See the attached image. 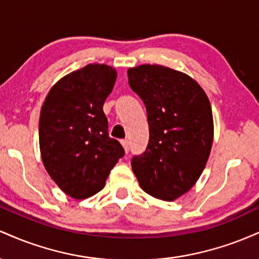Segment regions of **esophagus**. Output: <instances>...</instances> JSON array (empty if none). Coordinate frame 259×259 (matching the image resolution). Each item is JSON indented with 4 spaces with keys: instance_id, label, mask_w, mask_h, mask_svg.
<instances>
[{
    "instance_id": "34e87169",
    "label": "esophagus",
    "mask_w": 259,
    "mask_h": 259,
    "mask_svg": "<svg viewBox=\"0 0 259 259\" xmlns=\"http://www.w3.org/2000/svg\"><path fill=\"white\" fill-rule=\"evenodd\" d=\"M121 145H123V147H124V150H125V152L127 153L129 152V141H127V140H121Z\"/></svg>"
}]
</instances>
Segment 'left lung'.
<instances>
[{
  "label": "left lung",
  "instance_id": "obj_1",
  "mask_svg": "<svg viewBox=\"0 0 259 259\" xmlns=\"http://www.w3.org/2000/svg\"><path fill=\"white\" fill-rule=\"evenodd\" d=\"M129 85L145 103L150 140L132 167L145 192L173 201L198 180L213 142L209 100L186 74L158 64L127 70Z\"/></svg>",
  "mask_w": 259,
  "mask_h": 259
}]
</instances>
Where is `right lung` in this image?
<instances>
[{
	"label": "right lung",
	"mask_w": 259,
	"mask_h": 259,
	"mask_svg": "<svg viewBox=\"0 0 259 259\" xmlns=\"http://www.w3.org/2000/svg\"><path fill=\"white\" fill-rule=\"evenodd\" d=\"M117 72L106 64H88L56 82L45 99L38 121L41 157L62 191L76 200L94 196L124 156L108 135L103 103Z\"/></svg>",
	"instance_id": "1"
}]
</instances>
